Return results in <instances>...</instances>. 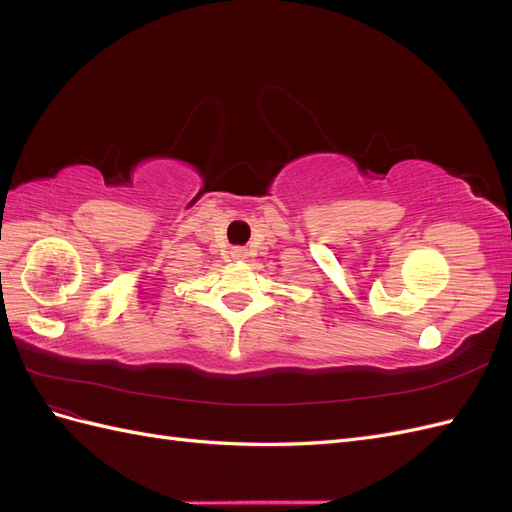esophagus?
Wrapping results in <instances>:
<instances>
[{"label":"esophagus","instance_id":"obj_1","mask_svg":"<svg viewBox=\"0 0 512 512\" xmlns=\"http://www.w3.org/2000/svg\"><path fill=\"white\" fill-rule=\"evenodd\" d=\"M232 256H235V258H239V260H243V258L247 256V252L243 250V247H239V250H235V252H232Z\"/></svg>","mask_w":512,"mask_h":512}]
</instances>
